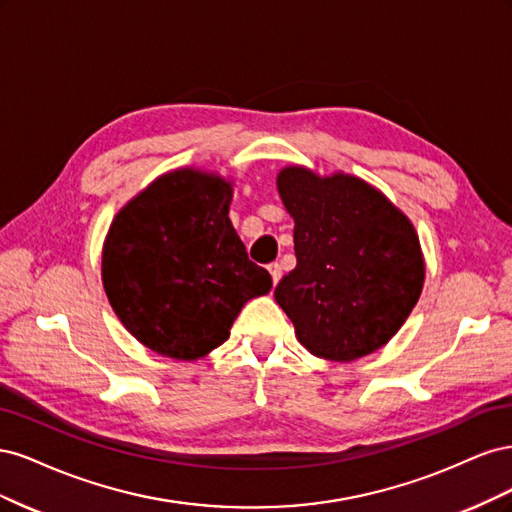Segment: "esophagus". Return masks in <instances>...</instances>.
Listing matches in <instances>:
<instances>
[{"mask_svg": "<svg viewBox=\"0 0 512 512\" xmlns=\"http://www.w3.org/2000/svg\"><path fill=\"white\" fill-rule=\"evenodd\" d=\"M269 273H271L273 284L280 282V280H282V265H280V262H271V265H269Z\"/></svg>", "mask_w": 512, "mask_h": 512, "instance_id": "34e87169", "label": "esophagus"}]
</instances>
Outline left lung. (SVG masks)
I'll return each mask as SVG.
<instances>
[{"mask_svg": "<svg viewBox=\"0 0 512 512\" xmlns=\"http://www.w3.org/2000/svg\"><path fill=\"white\" fill-rule=\"evenodd\" d=\"M277 190L294 218V267L275 301L299 342L329 361H354L399 331L421 297L425 265L404 213L365 181L320 179L290 166Z\"/></svg>", "mask_w": 512, "mask_h": 512, "instance_id": "obj_1", "label": "left lung"}]
</instances>
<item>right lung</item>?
I'll use <instances>...</instances> for the list:
<instances>
[{
    "mask_svg": "<svg viewBox=\"0 0 512 512\" xmlns=\"http://www.w3.org/2000/svg\"><path fill=\"white\" fill-rule=\"evenodd\" d=\"M230 185L175 170L123 207L108 230L102 282L138 342L194 361L222 346L241 307L273 286L228 218Z\"/></svg>",
    "mask_w": 512,
    "mask_h": 512,
    "instance_id": "right-lung-1",
    "label": "right lung"
}]
</instances>
